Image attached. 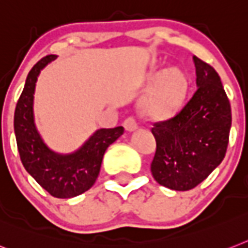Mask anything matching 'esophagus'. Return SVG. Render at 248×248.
Returning <instances> with one entry per match:
<instances>
[{
    "label": "esophagus",
    "mask_w": 248,
    "mask_h": 248,
    "mask_svg": "<svg viewBox=\"0 0 248 248\" xmlns=\"http://www.w3.org/2000/svg\"><path fill=\"white\" fill-rule=\"evenodd\" d=\"M124 128H125L126 132H133V130H136L138 128V124L134 120V118H126L124 120Z\"/></svg>",
    "instance_id": "esophagus-1"
}]
</instances>
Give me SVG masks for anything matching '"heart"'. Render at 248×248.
<instances>
[{
    "label": "heart",
    "mask_w": 248,
    "mask_h": 248,
    "mask_svg": "<svg viewBox=\"0 0 248 248\" xmlns=\"http://www.w3.org/2000/svg\"><path fill=\"white\" fill-rule=\"evenodd\" d=\"M152 87L140 102V114L152 120L172 118L183 108L189 92V77L179 67L155 71L149 76Z\"/></svg>",
    "instance_id": "obj_1"
}]
</instances>
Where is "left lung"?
I'll list each match as a JSON object with an SVG mask.
<instances>
[{"label": "left lung", "instance_id": "left-lung-1", "mask_svg": "<svg viewBox=\"0 0 248 248\" xmlns=\"http://www.w3.org/2000/svg\"><path fill=\"white\" fill-rule=\"evenodd\" d=\"M198 90L184 109L156 123L151 172L159 185L186 191L199 185L226 156L232 112L216 69L194 55Z\"/></svg>", "mask_w": 248, "mask_h": 248}]
</instances>
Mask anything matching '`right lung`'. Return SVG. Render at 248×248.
Masks as SVG:
<instances>
[{"mask_svg":"<svg viewBox=\"0 0 248 248\" xmlns=\"http://www.w3.org/2000/svg\"><path fill=\"white\" fill-rule=\"evenodd\" d=\"M57 55H46L31 68L14 116L16 143L21 162L36 183L59 199L81 195L95 184L104 153L124 133L123 126L97 129L75 152L58 153L43 140L34 118V93L38 77Z\"/></svg>","mask_w":248,"mask_h":248,"instance_id":"right-lung-1","label":"right lung"}]
</instances>
